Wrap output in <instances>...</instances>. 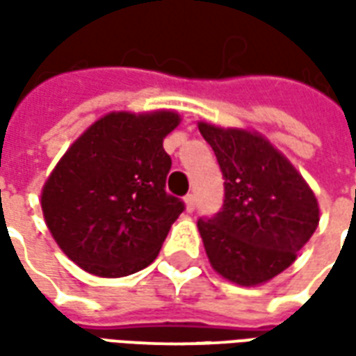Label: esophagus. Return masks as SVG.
<instances>
[{
    "label": "esophagus",
    "mask_w": 356,
    "mask_h": 356,
    "mask_svg": "<svg viewBox=\"0 0 356 356\" xmlns=\"http://www.w3.org/2000/svg\"><path fill=\"white\" fill-rule=\"evenodd\" d=\"M184 203H186V211L191 213V211L195 209V195H193V193H188V195L184 197Z\"/></svg>",
    "instance_id": "esophagus-1"
}]
</instances>
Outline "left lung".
Instances as JSON below:
<instances>
[{"label": "left lung", "instance_id": "1", "mask_svg": "<svg viewBox=\"0 0 356 356\" xmlns=\"http://www.w3.org/2000/svg\"><path fill=\"white\" fill-rule=\"evenodd\" d=\"M224 178V205L197 228L214 270L261 286L297 259L320 220L318 201L295 166L261 134L199 122Z\"/></svg>", "mask_w": 356, "mask_h": 356}]
</instances>
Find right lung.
<instances>
[{
    "instance_id": "obj_1",
    "label": "right lung",
    "mask_w": 356,
    "mask_h": 356,
    "mask_svg": "<svg viewBox=\"0 0 356 356\" xmlns=\"http://www.w3.org/2000/svg\"><path fill=\"white\" fill-rule=\"evenodd\" d=\"M174 111L109 113L70 145L42 190L53 239L72 263L102 278L149 266L184 203L165 190L172 161L163 140Z\"/></svg>"
}]
</instances>
